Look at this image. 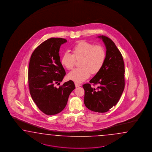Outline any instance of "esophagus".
I'll return each instance as SVG.
<instances>
[{"label":"esophagus","instance_id":"1","mask_svg":"<svg viewBox=\"0 0 152 152\" xmlns=\"http://www.w3.org/2000/svg\"><path fill=\"white\" fill-rule=\"evenodd\" d=\"M75 85L76 88H78V87L81 86V84H80V83H75Z\"/></svg>","mask_w":152,"mask_h":152}]
</instances>
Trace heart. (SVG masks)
Listing matches in <instances>:
<instances>
[{
    "instance_id": "heart-1",
    "label": "heart",
    "mask_w": 152,
    "mask_h": 152,
    "mask_svg": "<svg viewBox=\"0 0 152 152\" xmlns=\"http://www.w3.org/2000/svg\"><path fill=\"white\" fill-rule=\"evenodd\" d=\"M72 53L65 52L62 56L61 64L67 69H72L76 60L80 61L81 67L68 74V78L76 83L87 80L90 74H98L102 69L106 59V51L104 46L95 45L85 41L79 42L72 49Z\"/></svg>"
}]
</instances>
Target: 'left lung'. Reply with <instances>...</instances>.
I'll list each match as a JSON object with an SVG mask.
<instances>
[{
    "mask_svg": "<svg viewBox=\"0 0 152 152\" xmlns=\"http://www.w3.org/2000/svg\"><path fill=\"white\" fill-rule=\"evenodd\" d=\"M106 48L105 63L101 71L83 85L84 104L90 110L105 113L118 103L125 88L124 62L114 42L105 36H99ZM92 84L94 88L91 86Z\"/></svg>",
    "mask_w": 152,
    "mask_h": 152,
    "instance_id": "left-lung-1",
    "label": "left lung"
}]
</instances>
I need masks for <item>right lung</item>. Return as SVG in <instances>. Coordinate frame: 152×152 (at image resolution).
I'll use <instances>...</instances> for the list:
<instances>
[{"label":"right lung","instance_id":"right-lung-1","mask_svg":"<svg viewBox=\"0 0 152 152\" xmlns=\"http://www.w3.org/2000/svg\"><path fill=\"white\" fill-rule=\"evenodd\" d=\"M66 42L62 38L48 39L37 47L31 57L28 76L29 91L38 109L46 115H55L63 110L75 88L72 80L58 88L56 86L60 85L66 75L59 51Z\"/></svg>","mask_w":152,"mask_h":152}]
</instances>
